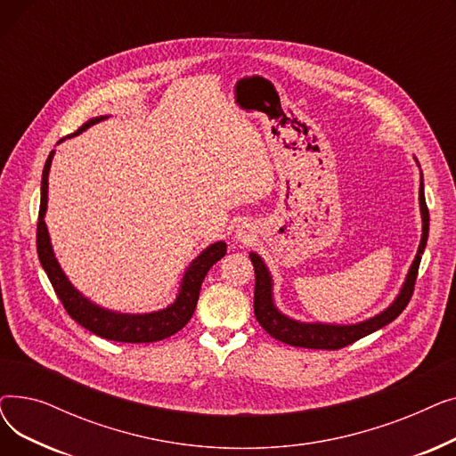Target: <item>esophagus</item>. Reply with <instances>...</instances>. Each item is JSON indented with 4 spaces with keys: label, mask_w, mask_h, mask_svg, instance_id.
<instances>
[{
    "label": "esophagus",
    "mask_w": 456,
    "mask_h": 456,
    "mask_svg": "<svg viewBox=\"0 0 456 456\" xmlns=\"http://www.w3.org/2000/svg\"><path fill=\"white\" fill-rule=\"evenodd\" d=\"M251 236H253V229L248 224H240V225L236 227V231H234V240L236 242L246 244V242H249Z\"/></svg>",
    "instance_id": "34e87169"
}]
</instances>
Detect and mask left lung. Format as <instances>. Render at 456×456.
Here are the masks:
<instances>
[{"label":"left lung","instance_id":"8db88e82","mask_svg":"<svg viewBox=\"0 0 456 456\" xmlns=\"http://www.w3.org/2000/svg\"><path fill=\"white\" fill-rule=\"evenodd\" d=\"M416 164L419 167V162L416 159ZM419 214H421V240L416 251V256L409 268V273L404 277V282L401 284L399 294L395 299L379 314L362 320L358 323H323V322H301L296 318L286 316L282 310L275 305L273 296V277L266 262L255 251L249 253V258L255 268V316L260 327L265 329L270 337H273L279 342H284L296 347H306V349H340L346 347L356 340H361L368 334L382 329L385 325L392 323L403 310L409 305L414 282L418 277V268L421 262V255L427 246L428 238V210L425 203V191H423V174L419 167Z\"/></svg>","mask_w":456,"mask_h":456}]
</instances>
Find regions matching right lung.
<instances>
[{
    "label": "right lung",
    "mask_w": 456,
    "mask_h": 456,
    "mask_svg": "<svg viewBox=\"0 0 456 456\" xmlns=\"http://www.w3.org/2000/svg\"><path fill=\"white\" fill-rule=\"evenodd\" d=\"M110 116H95L90 118L86 124H83L76 133L68 134L66 138H74L86 131L88 127L103 122ZM66 138H61L57 143L64 142ZM55 157V150L47 157L42 172V184H40V212H38V229H37V251L40 265L44 272L50 277L53 290L62 301L66 313L74 318L79 325L88 329L90 332L98 334L102 338L112 340V342H126V344H150L159 342L167 337H172L177 330H181L194 314L200 290L207 272L227 253V244L224 240L214 242L208 248H205L194 260L186 266L183 279L179 282V290L175 299L153 313H142V314H131V313H118V310L105 308L98 303L90 301L83 292H79L74 284L69 282L66 273L62 272L59 260L55 256L50 232H47V225L44 222L45 210H47V177H50L52 160Z\"/></svg>",
    "instance_id": "right-lung-1"
}]
</instances>
